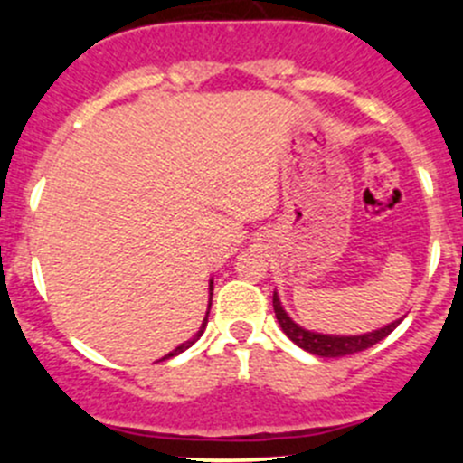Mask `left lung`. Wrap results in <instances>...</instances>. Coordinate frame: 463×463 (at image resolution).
<instances>
[{"label": "left lung", "instance_id": "obj_1", "mask_svg": "<svg viewBox=\"0 0 463 463\" xmlns=\"http://www.w3.org/2000/svg\"><path fill=\"white\" fill-rule=\"evenodd\" d=\"M273 309H275V318H278L284 334H287L300 349H305V352L314 354V356H322V358H340V356H349V354L365 352V349H370L372 345L381 343L383 338H387V335L401 325V320H403L399 318L390 322V325L381 326V329L367 331V334H358V335L335 334L334 335V334H320V331L305 329V326L298 325V322L284 311L278 291H273Z\"/></svg>", "mask_w": 463, "mask_h": 463}]
</instances>
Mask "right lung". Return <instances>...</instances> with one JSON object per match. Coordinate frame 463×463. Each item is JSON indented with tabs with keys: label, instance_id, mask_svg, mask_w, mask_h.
Masks as SVG:
<instances>
[{
	"label": "right lung",
	"instance_id": "add662e5",
	"mask_svg": "<svg viewBox=\"0 0 463 463\" xmlns=\"http://www.w3.org/2000/svg\"><path fill=\"white\" fill-rule=\"evenodd\" d=\"M213 279H210V282H208V309H205V318H203V322H202V326H199V331H197V334H194L193 335V338H190V340H185V343H181L179 345V347H176V349H172V352L170 354H165V356H163L161 358V361H167V358H172V356H179V354L181 352H185V349H188V347H193V345L194 343H197V340L199 338H202V334H203V329H205V325H208V314H210V305H213Z\"/></svg>",
	"mask_w": 463,
	"mask_h": 463
}]
</instances>
